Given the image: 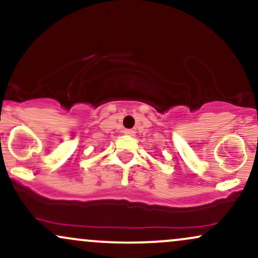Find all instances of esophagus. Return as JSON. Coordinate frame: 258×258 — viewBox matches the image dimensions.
<instances>
[{
	"label": "esophagus",
	"instance_id": "34e87169",
	"mask_svg": "<svg viewBox=\"0 0 258 258\" xmlns=\"http://www.w3.org/2000/svg\"><path fill=\"white\" fill-rule=\"evenodd\" d=\"M123 133H125L126 136H131V137H132V136L136 135V132L133 131V130H125V131H123Z\"/></svg>",
	"mask_w": 258,
	"mask_h": 258
}]
</instances>
